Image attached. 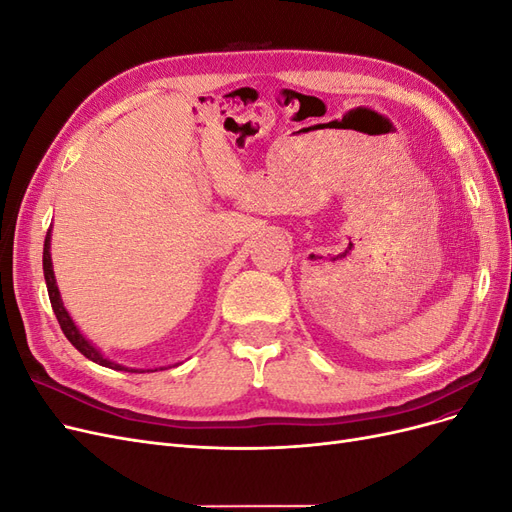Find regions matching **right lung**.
Instances as JSON below:
<instances>
[{
    "instance_id": "obj_1",
    "label": "right lung",
    "mask_w": 512,
    "mask_h": 512,
    "mask_svg": "<svg viewBox=\"0 0 512 512\" xmlns=\"http://www.w3.org/2000/svg\"><path fill=\"white\" fill-rule=\"evenodd\" d=\"M42 269H44V280H46V288H49V299H51V305H53V312L57 316V322L61 331H64V335L68 337V342L79 350L83 356H87L89 361H94L102 367H108V369H117V371H145V369H132V367H123L111 359H106V356L89 342V339L79 331V327H76L74 320L70 318L68 309L64 307V301H61V294H59V288H57V282H55V271H53V260H51V228L49 232H46L44 237V252H42ZM160 369H166V367H160ZM147 371H158L156 369H147Z\"/></svg>"
}]
</instances>
